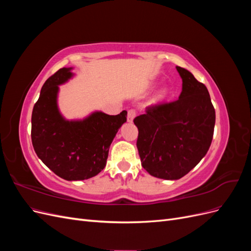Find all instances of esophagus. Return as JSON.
Here are the masks:
<instances>
[{
    "label": "esophagus",
    "mask_w": 251,
    "mask_h": 251,
    "mask_svg": "<svg viewBox=\"0 0 251 251\" xmlns=\"http://www.w3.org/2000/svg\"><path fill=\"white\" fill-rule=\"evenodd\" d=\"M136 117V112L134 110H130L127 112V121L128 123H133L134 118Z\"/></svg>",
    "instance_id": "esophagus-1"
}]
</instances>
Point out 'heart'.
<instances>
[{"label": "heart", "mask_w": 251, "mask_h": 251, "mask_svg": "<svg viewBox=\"0 0 251 251\" xmlns=\"http://www.w3.org/2000/svg\"><path fill=\"white\" fill-rule=\"evenodd\" d=\"M170 94H171L170 89L164 87V88H162L161 90L158 91V93H157L156 96H155V100H154V101H155L156 103L162 102V101H164L165 100H168V98L170 97Z\"/></svg>", "instance_id": "b5f03b06"}]
</instances>
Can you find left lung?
<instances>
[{"mask_svg":"<svg viewBox=\"0 0 251 251\" xmlns=\"http://www.w3.org/2000/svg\"><path fill=\"white\" fill-rule=\"evenodd\" d=\"M179 100L151 105L134 119L138 127L141 165L150 175L178 180L206 155L214 136L216 112L207 88L184 68Z\"/></svg>","mask_w":251,"mask_h":251,"instance_id":"left-lung-1","label":"left lung"}]
</instances>
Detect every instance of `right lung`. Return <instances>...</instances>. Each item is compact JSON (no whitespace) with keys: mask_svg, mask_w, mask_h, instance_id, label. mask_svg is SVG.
Segmentation results:
<instances>
[{"mask_svg":"<svg viewBox=\"0 0 251 251\" xmlns=\"http://www.w3.org/2000/svg\"><path fill=\"white\" fill-rule=\"evenodd\" d=\"M73 68H62L45 81L33 107L31 139L44 164L68 181L92 178L107 163L113 139L126 121V111L108 115L92 112L82 119H66L57 104L59 86L74 76Z\"/></svg>","mask_w":251,"mask_h":251,"instance_id":"right-lung-1","label":"right lung"}]
</instances>
